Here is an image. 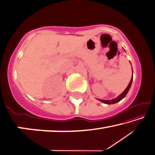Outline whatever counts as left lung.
I'll return each instance as SVG.
<instances>
[{"instance_id":"obj_1","label":"left lung","mask_w":155,"mask_h":155,"mask_svg":"<svg viewBox=\"0 0 155 155\" xmlns=\"http://www.w3.org/2000/svg\"><path fill=\"white\" fill-rule=\"evenodd\" d=\"M132 79H133V77L131 78L130 82H129V84L128 85V86L127 87V88L124 90V91L122 92L121 94H120V95L117 97L115 98V99H114V100H100L101 101V102L107 104H115V103L118 102L119 101H120L122 99H123L124 97L126 96V94H127L129 90V88H130V87L131 85V83H132Z\"/></svg>"}]
</instances>
